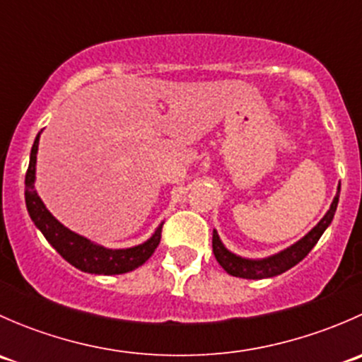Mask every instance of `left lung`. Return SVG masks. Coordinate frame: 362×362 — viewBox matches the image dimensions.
<instances>
[{
	"instance_id": "obj_1",
	"label": "left lung",
	"mask_w": 362,
	"mask_h": 362,
	"mask_svg": "<svg viewBox=\"0 0 362 362\" xmlns=\"http://www.w3.org/2000/svg\"><path fill=\"white\" fill-rule=\"evenodd\" d=\"M338 198H339V187L338 194L334 196L331 208L327 210V214L324 215L322 221L305 236V238L299 240L298 243H294L289 249L282 250L280 254L272 255L268 259H261V261H250V259L238 257V255L231 254L224 245H222L221 238H218L217 231H214V240H211V247H214L215 259L218 261V264L233 276H240V279H250V280H261V279H269V276H276L280 273L287 272L293 266L298 264L299 261L308 255V252L315 247V243L319 242V238L322 236V233L326 231L327 226L331 224L334 217V211L338 206Z\"/></svg>"
}]
</instances>
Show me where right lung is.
<instances>
[{
	"instance_id": "right-lung-1",
	"label": "right lung",
	"mask_w": 362,
	"mask_h": 362,
	"mask_svg": "<svg viewBox=\"0 0 362 362\" xmlns=\"http://www.w3.org/2000/svg\"><path fill=\"white\" fill-rule=\"evenodd\" d=\"M38 140L40 133L36 136L35 144L31 148V158H29V166L25 171V206H28L29 217L35 222L36 228L43 233L47 242L54 247L63 259H66L69 264L75 268L82 269L86 273H96V275H120V273L133 272L134 268L144 264L154 250L158 249L160 242V229L152 235L151 240H147L141 245L133 247V249H120L112 250L105 247L96 245L90 240L76 235L64 228L59 221L52 217L49 210L45 208L38 192L35 191V170H36V152H38Z\"/></svg>"
}]
</instances>
